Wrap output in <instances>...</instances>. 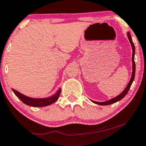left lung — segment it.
Segmentation results:
<instances>
[{
	"instance_id": "obj_1",
	"label": "left lung",
	"mask_w": 146,
	"mask_h": 146,
	"mask_svg": "<svg viewBox=\"0 0 146 146\" xmlns=\"http://www.w3.org/2000/svg\"><path fill=\"white\" fill-rule=\"evenodd\" d=\"M127 35L128 39H129L130 44H131V48H132V57H131V62H132V73H131V77L130 79L129 83H128L127 86H126V88H125V90H123L120 95H118L117 96L115 97V98L111 99V100H107L106 102H96V101H93V100H90V101L92 102L95 103V104H98V105H102V106H105V105H109L111 104H113V103L117 102L120 101L123 99L125 95H127L128 91H129L130 87H131V84L133 83L134 79V76H135V70H136V65H135V62H134V54H135V46H134V43H133L132 39H131V35H130V33L127 32Z\"/></svg>"
}]
</instances>
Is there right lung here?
Listing matches in <instances>:
<instances>
[{
	"instance_id": "1",
	"label": "right lung",
	"mask_w": 146,
	"mask_h": 146,
	"mask_svg": "<svg viewBox=\"0 0 146 146\" xmlns=\"http://www.w3.org/2000/svg\"><path fill=\"white\" fill-rule=\"evenodd\" d=\"M12 90L17 98L19 99L21 101H22L25 104L29 105V106H34V107H42V106H48V105L52 104L55 102L57 101L59 96H60L61 91V88H59L57 91L51 96L47 97V98H34L24 95L23 94L17 91V90L14 88H12Z\"/></svg>"
}]
</instances>
